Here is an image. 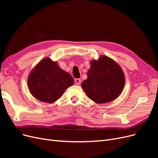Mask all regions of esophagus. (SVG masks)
<instances>
[{
  "mask_svg": "<svg viewBox=\"0 0 158 158\" xmlns=\"http://www.w3.org/2000/svg\"><path fill=\"white\" fill-rule=\"evenodd\" d=\"M74 82H75L76 85H79L80 84V83H81V80L79 79V78H76V79L74 80Z\"/></svg>",
  "mask_w": 158,
  "mask_h": 158,
  "instance_id": "esophagus-1",
  "label": "esophagus"
}]
</instances>
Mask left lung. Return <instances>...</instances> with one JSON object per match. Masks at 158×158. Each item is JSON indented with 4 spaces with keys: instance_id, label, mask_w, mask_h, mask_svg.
I'll return each instance as SVG.
<instances>
[{
    "instance_id": "8db88e82",
    "label": "left lung",
    "mask_w": 158,
    "mask_h": 158,
    "mask_svg": "<svg viewBox=\"0 0 158 158\" xmlns=\"http://www.w3.org/2000/svg\"><path fill=\"white\" fill-rule=\"evenodd\" d=\"M87 76L82 88L96 103L113 101L121 95L125 86V76L121 66L107 56L91 60Z\"/></svg>"
}]
</instances>
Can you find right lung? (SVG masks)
<instances>
[{
    "mask_svg": "<svg viewBox=\"0 0 158 158\" xmlns=\"http://www.w3.org/2000/svg\"><path fill=\"white\" fill-rule=\"evenodd\" d=\"M73 84L72 76L49 57L42 59L31 71L27 78V86L33 96L42 102L49 103L59 99L65 89Z\"/></svg>",
    "mask_w": 158,
    "mask_h": 158,
    "instance_id": "right-lung-1",
    "label": "right lung"
}]
</instances>
